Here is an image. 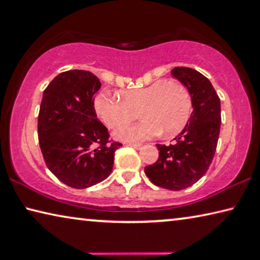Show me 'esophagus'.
Returning <instances> with one entry per match:
<instances>
[{
  "mask_svg": "<svg viewBox=\"0 0 260 260\" xmlns=\"http://www.w3.org/2000/svg\"><path fill=\"white\" fill-rule=\"evenodd\" d=\"M127 146L133 147V148H135V149H140V148L142 147L141 143H134V142H128V143H127Z\"/></svg>",
  "mask_w": 260,
  "mask_h": 260,
  "instance_id": "esophagus-1",
  "label": "esophagus"
}]
</instances>
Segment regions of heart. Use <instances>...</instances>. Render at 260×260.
I'll use <instances>...</instances> for the list:
<instances>
[{
	"instance_id": "b5f03b06",
	"label": "heart",
	"mask_w": 260,
	"mask_h": 260,
	"mask_svg": "<svg viewBox=\"0 0 260 260\" xmlns=\"http://www.w3.org/2000/svg\"><path fill=\"white\" fill-rule=\"evenodd\" d=\"M93 108L102 121L111 128L130 121L139 109L145 121L121 126L113 134L121 141L138 142L160 132L167 138L178 134L188 121L192 102L185 86L160 80L142 88L125 90L120 96L100 92L94 97Z\"/></svg>"
}]
</instances>
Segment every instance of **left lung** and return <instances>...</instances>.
Instances as JSON below:
<instances>
[{"instance_id":"left-lung-1","label":"left lung","mask_w":260,"mask_h":260,"mask_svg":"<svg viewBox=\"0 0 260 260\" xmlns=\"http://www.w3.org/2000/svg\"><path fill=\"white\" fill-rule=\"evenodd\" d=\"M171 75L191 94L193 111L174 145H156L158 159L145 168L156 186L179 191L197 183L211 166L221 127V103L207 77L187 67H176Z\"/></svg>"}]
</instances>
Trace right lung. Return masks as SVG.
I'll use <instances>...</instances> for the list:
<instances>
[{"mask_svg":"<svg viewBox=\"0 0 260 260\" xmlns=\"http://www.w3.org/2000/svg\"><path fill=\"white\" fill-rule=\"evenodd\" d=\"M100 78L86 71H68L45 89L38 117V138L49 171L74 188L93 186L108 178L114 151L108 128L97 119L94 93ZM99 147H97L96 146Z\"/></svg>","mask_w":260,"mask_h":260,"instance_id":"obj_1","label":"right lung"}]
</instances>
